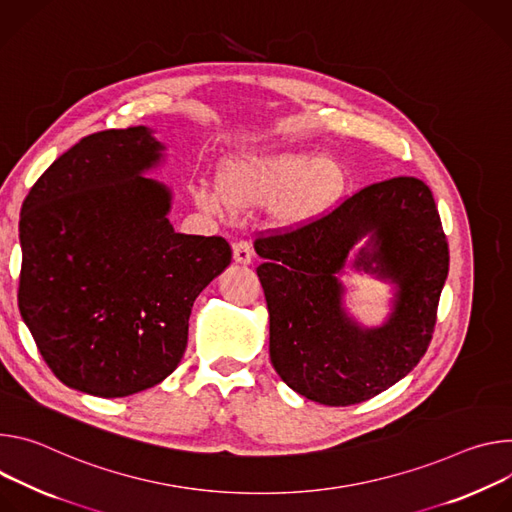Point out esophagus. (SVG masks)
I'll return each instance as SVG.
<instances>
[{
  "label": "esophagus",
  "mask_w": 512,
  "mask_h": 512,
  "mask_svg": "<svg viewBox=\"0 0 512 512\" xmlns=\"http://www.w3.org/2000/svg\"><path fill=\"white\" fill-rule=\"evenodd\" d=\"M252 256H254V250H252V244L246 242V240H240L234 244V260L238 264H250L252 262Z\"/></svg>",
  "instance_id": "34e87169"
}]
</instances>
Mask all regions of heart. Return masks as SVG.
<instances>
[{
    "mask_svg": "<svg viewBox=\"0 0 512 512\" xmlns=\"http://www.w3.org/2000/svg\"><path fill=\"white\" fill-rule=\"evenodd\" d=\"M346 175L317 152H266L232 156L217 168V186L197 183L195 203L211 215L232 207L274 203L282 225H301L329 211L346 191Z\"/></svg>",
    "mask_w": 512,
    "mask_h": 512,
    "instance_id": "b5f03b06",
    "label": "heart"
}]
</instances>
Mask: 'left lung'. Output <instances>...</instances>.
I'll use <instances>...</instances> for the list:
<instances>
[{"instance_id":"obj_1","label":"left lung","mask_w":512,"mask_h":512,"mask_svg":"<svg viewBox=\"0 0 512 512\" xmlns=\"http://www.w3.org/2000/svg\"><path fill=\"white\" fill-rule=\"evenodd\" d=\"M355 265L397 285L395 309L368 330L347 317L336 274L353 246ZM256 268L270 315V362L309 401L364 403L405 378L425 356L449 248L431 189L415 177L368 185L329 213L256 238Z\"/></svg>"}]
</instances>
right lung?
<instances>
[{"mask_svg":"<svg viewBox=\"0 0 512 512\" xmlns=\"http://www.w3.org/2000/svg\"><path fill=\"white\" fill-rule=\"evenodd\" d=\"M162 150L144 126L85 136L22 205V319L56 378L103 399L175 372L195 299L232 262L223 238L173 230L170 191L142 177Z\"/></svg>","mask_w":512,"mask_h":512,"instance_id":"1","label":"right lung"}]
</instances>
